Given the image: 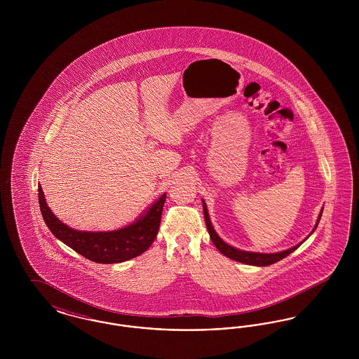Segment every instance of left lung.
Masks as SVG:
<instances>
[{
    "label": "left lung",
    "mask_w": 359,
    "mask_h": 359,
    "mask_svg": "<svg viewBox=\"0 0 359 359\" xmlns=\"http://www.w3.org/2000/svg\"><path fill=\"white\" fill-rule=\"evenodd\" d=\"M203 211H205V226H207V230H208V234H210V238L212 241V243L215 245V248L222 253L223 256L229 257L234 261H238V262H243V264H248V265H256V266H268V265H272L274 262L285 258L287 256H290L292 252H294L302 243L287 249L284 252H280V253H271V255H266V253H253V252H243V250H239L236 249L230 245H227L226 242H223L222 239L218 237V234L215 233L214 227L211 226L210 222V218H208V211H207V207H205V201H203ZM320 217H322V212L318 218V222L315 224V229L318 226V223L320 221ZM313 229V230H315ZM312 230V231H313Z\"/></svg>",
    "instance_id": "left-lung-1"
}]
</instances>
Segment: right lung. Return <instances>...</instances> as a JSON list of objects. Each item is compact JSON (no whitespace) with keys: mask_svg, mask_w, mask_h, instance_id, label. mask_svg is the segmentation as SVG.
<instances>
[{"mask_svg":"<svg viewBox=\"0 0 359 359\" xmlns=\"http://www.w3.org/2000/svg\"><path fill=\"white\" fill-rule=\"evenodd\" d=\"M39 205L52 234L76 253L98 264H117L142 255L154 242L161 219L165 194L135 223L114 231H78L69 229L52 214L39 186Z\"/></svg>","mask_w":359,"mask_h":359,"instance_id":"1","label":"right lung"}]
</instances>
